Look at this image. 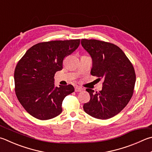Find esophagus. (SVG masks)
<instances>
[{
  "mask_svg": "<svg viewBox=\"0 0 152 152\" xmlns=\"http://www.w3.org/2000/svg\"><path fill=\"white\" fill-rule=\"evenodd\" d=\"M74 90H75V92H82V88L81 87L78 86H76L75 88H74Z\"/></svg>",
  "mask_w": 152,
  "mask_h": 152,
  "instance_id": "esophagus-1",
  "label": "esophagus"
}]
</instances>
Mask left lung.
Listing matches in <instances>:
<instances>
[{
	"label": "left lung",
	"mask_w": 152,
	"mask_h": 152,
	"mask_svg": "<svg viewBox=\"0 0 152 152\" xmlns=\"http://www.w3.org/2000/svg\"><path fill=\"white\" fill-rule=\"evenodd\" d=\"M81 44L92 58L91 74L104 80L102 90L99 92L86 90L90 100L84 104V110L97 119H109L119 114L133 96L134 68L124 52L114 44L94 39H82Z\"/></svg>",
	"instance_id": "obj_1"
}]
</instances>
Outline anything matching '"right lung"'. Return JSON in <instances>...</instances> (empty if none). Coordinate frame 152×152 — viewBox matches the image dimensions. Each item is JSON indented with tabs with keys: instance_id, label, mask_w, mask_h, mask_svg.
Instances as JSON below:
<instances>
[{
	"instance_id": "obj_1",
	"label": "right lung",
	"mask_w": 152,
	"mask_h": 152,
	"mask_svg": "<svg viewBox=\"0 0 152 152\" xmlns=\"http://www.w3.org/2000/svg\"><path fill=\"white\" fill-rule=\"evenodd\" d=\"M80 40H53L30 48L15 70V93L19 102L33 117L50 120L61 114L64 98L72 85L54 86V74L62 70L63 60L76 50Z\"/></svg>"
}]
</instances>
